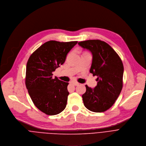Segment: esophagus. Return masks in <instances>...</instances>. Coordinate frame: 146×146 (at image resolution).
<instances>
[{"label": "esophagus", "mask_w": 146, "mask_h": 146, "mask_svg": "<svg viewBox=\"0 0 146 146\" xmlns=\"http://www.w3.org/2000/svg\"><path fill=\"white\" fill-rule=\"evenodd\" d=\"M72 84H73L74 85H75V86H78V85L79 84V83L78 82H73V83H72Z\"/></svg>", "instance_id": "34e87169"}]
</instances>
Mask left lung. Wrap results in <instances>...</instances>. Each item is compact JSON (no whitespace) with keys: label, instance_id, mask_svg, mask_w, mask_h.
<instances>
[{"label":"left lung","instance_id":"obj_1","mask_svg":"<svg viewBox=\"0 0 146 146\" xmlns=\"http://www.w3.org/2000/svg\"><path fill=\"white\" fill-rule=\"evenodd\" d=\"M93 55L90 72L97 76L94 89L86 85L82 95L84 106L94 112H104L114 104L123 88L124 67L120 57L106 42L90 40L78 42Z\"/></svg>","mask_w":146,"mask_h":146}]
</instances>
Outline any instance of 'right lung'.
Segmentation results:
<instances>
[{
	"mask_svg": "<svg viewBox=\"0 0 146 146\" xmlns=\"http://www.w3.org/2000/svg\"><path fill=\"white\" fill-rule=\"evenodd\" d=\"M78 41H49L36 50L26 64L25 84L35 105L48 115L61 113L67 105L68 83L52 78Z\"/></svg>",
	"mask_w": 146,
	"mask_h": 146,
	"instance_id": "right-lung-1",
	"label": "right lung"
}]
</instances>
